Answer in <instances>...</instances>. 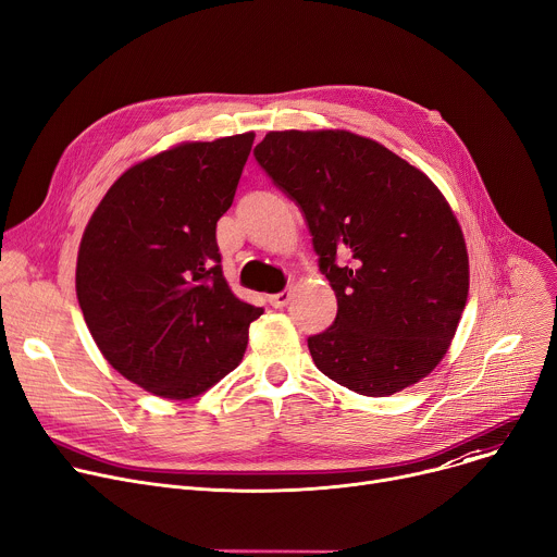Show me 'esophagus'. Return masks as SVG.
Wrapping results in <instances>:
<instances>
[{
    "mask_svg": "<svg viewBox=\"0 0 557 557\" xmlns=\"http://www.w3.org/2000/svg\"><path fill=\"white\" fill-rule=\"evenodd\" d=\"M288 300H290V290H288V288H284V290H280V293H273V295H269V305H271V307H275V309L286 307V305H288Z\"/></svg>",
    "mask_w": 557,
    "mask_h": 557,
    "instance_id": "obj_1",
    "label": "esophagus"
}]
</instances>
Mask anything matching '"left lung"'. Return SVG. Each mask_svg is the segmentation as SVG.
Instances as JSON below:
<instances>
[{
	"mask_svg": "<svg viewBox=\"0 0 557 557\" xmlns=\"http://www.w3.org/2000/svg\"><path fill=\"white\" fill-rule=\"evenodd\" d=\"M305 214L338 313L309 336L338 385L389 396L446 356L468 298V252L436 185L372 138L343 129L269 132L255 147Z\"/></svg>",
	"mask_w": 557,
	"mask_h": 557,
	"instance_id": "obj_1",
	"label": "left lung"
}]
</instances>
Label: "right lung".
Wrapping results in <instances>:
<instances>
[{"label": "right lung", "instance_id": "obj_1", "mask_svg": "<svg viewBox=\"0 0 557 557\" xmlns=\"http://www.w3.org/2000/svg\"><path fill=\"white\" fill-rule=\"evenodd\" d=\"M252 138L183 143L129 168L85 228V322L109 364L157 396L193 398L231 374L262 315L228 288L216 246Z\"/></svg>", "mask_w": 557, "mask_h": 557}]
</instances>
